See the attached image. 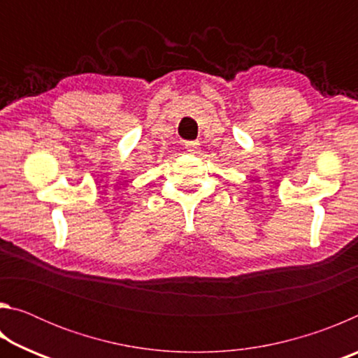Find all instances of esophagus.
Wrapping results in <instances>:
<instances>
[{
  "label": "esophagus",
  "mask_w": 358,
  "mask_h": 358,
  "mask_svg": "<svg viewBox=\"0 0 358 358\" xmlns=\"http://www.w3.org/2000/svg\"><path fill=\"white\" fill-rule=\"evenodd\" d=\"M185 148L189 151L191 155H197L199 151H201V143L199 142H196V141H192V142H185Z\"/></svg>",
  "instance_id": "1"
}]
</instances>
